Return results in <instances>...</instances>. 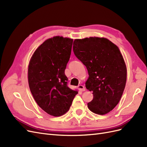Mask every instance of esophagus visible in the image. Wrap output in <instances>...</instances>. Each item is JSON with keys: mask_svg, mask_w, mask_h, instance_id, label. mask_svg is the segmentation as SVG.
<instances>
[{"mask_svg": "<svg viewBox=\"0 0 147 147\" xmlns=\"http://www.w3.org/2000/svg\"><path fill=\"white\" fill-rule=\"evenodd\" d=\"M78 89L80 91H85V90H86L85 87H84L83 85H82V84H80V85L78 86Z\"/></svg>", "mask_w": 147, "mask_h": 147, "instance_id": "obj_1", "label": "esophagus"}]
</instances>
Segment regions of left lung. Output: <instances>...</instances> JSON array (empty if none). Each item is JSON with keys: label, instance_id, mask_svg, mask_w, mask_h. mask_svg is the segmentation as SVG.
<instances>
[{"label": "left lung", "instance_id": "1", "mask_svg": "<svg viewBox=\"0 0 147 147\" xmlns=\"http://www.w3.org/2000/svg\"><path fill=\"white\" fill-rule=\"evenodd\" d=\"M73 51L88 72L86 88L93 94L88 109L98 115L110 112L118 104L126 82V67L119 48L105 38L90 37L75 39Z\"/></svg>", "mask_w": 147, "mask_h": 147}]
</instances>
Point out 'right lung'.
Returning <instances> with one entry per match:
<instances>
[{"mask_svg":"<svg viewBox=\"0 0 147 147\" xmlns=\"http://www.w3.org/2000/svg\"><path fill=\"white\" fill-rule=\"evenodd\" d=\"M73 39L56 36L47 39L34 52L28 67V82L37 104L48 114L59 117L69 110L77 91L67 86L65 69Z\"/></svg>","mask_w":147,"mask_h":147,"instance_id":"right-lung-1","label":"right lung"}]
</instances>
